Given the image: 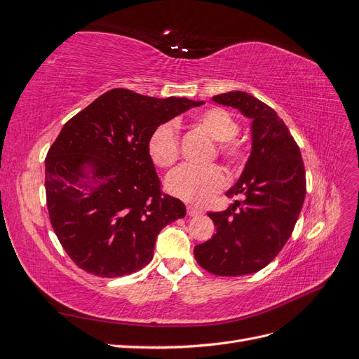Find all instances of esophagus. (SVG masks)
<instances>
[{"label": "esophagus", "instance_id": "esophagus-1", "mask_svg": "<svg viewBox=\"0 0 359 359\" xmlns=\"http://www.w3.org/2000/svg\"><path fill=\"white\" fill-rule=\"evenodd\" d=\"M187 214L190 217H196V215H201L202 211L198 210V208H194V206H187Z\"/></svg>", "mask_w": 359, "mask_h": 359}]
</instances>
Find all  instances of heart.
I'll list each match as a JSON object with an SVG mask.
<instances>
[{
  "label": "heart",
  "mask_w": 359,
  "mask_h": 359,
  "mask_svg": "<svg viewBox=\"0 0 359 359\" xmlns=\"http://www.w3.org/2000/svg\"><path fill=\"white\" fill-rule=\"evenodd\" d=\"M194 121L214 140L222 142L220 151L227 160L235 161L241 157L243 147L235 139L238 123L232 114L222 107H210L196 114ZM148 153L158 168H170L178 160L180 137L175 124L163 123L154 128L148 139ZM226 173L217 165L206 168L184 165L169 173L166 178L168 191L193 205L211 202L215 194L226 187Z\"/></svg>",
  "instance_id": "b5f03b06"
}]
</instances>
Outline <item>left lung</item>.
<instances>
[{
	"label": "left lung",
	"mask_w": 359,
	"mask_h": 359,
	"mask_svg": "<svg viewBox=\"0 0 359 359\" xmlns=\"http://www.w3.org/2000/svg\"><path fill=\"white\" fill-rule=\"evenodd\" d=\"M212 102L252 119V153L240 180L226 191L227 198L243 193L245 199L208 214L217 232L194 247V257L215 276H247L265 268L290 238L306 199V169L273 107L243 91L214 95Z\"/></svg>",
	"instance_id": "8db88e82"
}]
</instances>
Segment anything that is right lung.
<instances>
[{"instance_id":"1","label":"right lung","mask_w":359,"mask_h":359,"mask_svg":"<svg viewBox=\"0 0 359 359\" xmlns=\"http://www.w3.org/2000/svg\"><path fill=\"white\" fill-rule=\"evenodd\" d=\"M186 97L102 94L64 124L45 160L50 224L73 262L97 277L133 274L153 260L157 235L186 217L163 194L148 139L190 107Z\"/></svg>"}]
</instances>
